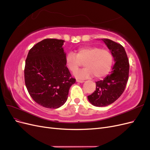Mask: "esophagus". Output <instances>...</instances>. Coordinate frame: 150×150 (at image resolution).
Segmentation results:
<instances>
[{
	"instance_id": "34e87169",
	"label": "esophagus",
	"mask_w": 150,
	"mask_h": 150,
	"mask_svg": "<svg viewBox=\"0 0 150 150\" xmlns=\"http://www.w3.org/2000/svg\"><path fill=\"white\" fill-rule=\"evenodd\" d=\"M76 81H77V82H78V83H83L84 82V81L83 80H79V79H77Z\"/></svg>"
}]
</instances>
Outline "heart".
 <instances>
[{
    "instance_id": "b5f03b06",
    "label": "heart",
    "mask_w": 150,
    "mask_h": 150,
    "mask_svg": "<svg viewBox=\"0 0 150 150\" xmlns=\"http://www.w3.org/2000/svg\"><path fill=\"white\" fill-rule=\"evenodd\" d=\"M65 60L68 69L72 72L75 71L81 62H84L85 67L74 72L78 79L89 78L93 76L96 78H103L110 72L113 64V56L110 50L97 46L80 48L76 55L69 52Z\"/></svg>"
}]
</instances>
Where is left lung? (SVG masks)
Wrapping results in <instances>:
<instances>
[{"label":"left lung","mask_w":150,"mask_h":150,"mask_svg":"<svg viewBox=\"0 0 150 150\" xmlns=\"http://www.w3.org/2000/svg\"><path fill=\"white\" fill-rule=\"evenodd\" d=\"M101 39L111 51L115 63L110 74L96 82V91L88 96L90 103L97 107L107 106L121 96L128 82L129 69L125 48L110 39Z\"/></svg>","instance_id":"1"}]
</instances>
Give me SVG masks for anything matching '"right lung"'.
I'll list each match as a JSON object with an SVG mask.
<instances>
[{"instance_id":"add662e5","label":"right lung","mask_w":150,"mask_h":150,"mask_svg":"<svg viewBox=\"0 0 150 150\" xmlns=\"http://www.w3.org/2000/svg\"><path fill=\"white\" fill-rule=\"evenodd\" d=\"M64 42L62 39H44L30 49L25 60L24 78L29 94L46 108L62 106L76 82L66 67Z\"/></svg>"}]
</instances>
